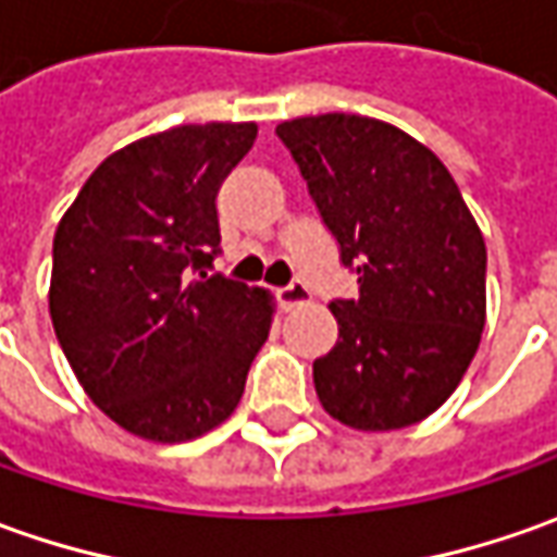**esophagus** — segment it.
<instances>
[{
    "label": "esophagus",
    "instance_id": "34e87169",
    "mask_svg": "<svg viewBox=\"0 0 557 557\" xmlns=\"http://www.w3.org/2000/svg\"><path fill=\"white\" fill-rule=\"evenodd\" d=\"M277 296L283 308H298V305H305V301L311 298V289H308L301 280H293V283H286L283 289H277Z\"/></svg>",
    "mask_w": 557,
    "mask_h": 557
}]
</instances>
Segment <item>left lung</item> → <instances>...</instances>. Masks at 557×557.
<instances>
[{"label":"left lung","instance_id":"8db88e82","mask_svg":"<svg viewBox=\"0 0 557 557\" xmlns=\"http://www.w3.org/2000/svg\"><path fill=\"white\" fill-rule=\"evenodd\" d=\"M357 298H333V351L314 360L323 410L360 432L432 416L478 351L487 249L447 165L407 132L355 113L277 125Z\"/></svg>","mask_w":557,"mask_h":557}]
</instances>
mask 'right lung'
Masks as SVG:
<instances>
[{
	"label": "right lung",
	"instance_id": "obj_1",
	"mask_svg": "<svg viewBox=\"0 0 557 557\" xmlns=\"http://www.w3.org/2000/svg\"><path fill=\"white\" fill-rule=\"evenodd\" d=\"M256 135V123L178 125L123 147L54 231V336L88 397L147 441L221 425L271 330L268 293L212 274L215 197Z\"/></svg>",
	"mask_w": 557,
	"mask_h": 557
}]
</instances>
